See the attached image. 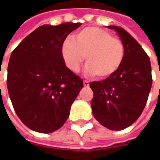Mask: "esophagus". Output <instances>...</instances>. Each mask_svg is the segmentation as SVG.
<instances>
[{"label": "esophagus", "instance_id": "obj_1", "mask_svg": "<svg viewBox=\"0 0 160 160\" xmlns=\"http://www.w3.org/2000/svg\"><path fill=\"white\" fill-rule=\"evenodd\" d=\"M89 82H88V81H86V80H85V81H83V86H85V87H88V86H89Z\"/></svg>", "mask_w": 160, "mask_h": 160}]
</instances>
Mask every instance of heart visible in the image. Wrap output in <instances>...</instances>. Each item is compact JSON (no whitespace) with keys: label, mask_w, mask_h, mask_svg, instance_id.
<instances>
[{"label":"heart","mask_w":160,"mask_h":160,"mask_svg":"<svg viewBox=\"0 0 160 160\" xmlns=\"http://www.w3.org/2000/svg\"><path fill=\"white\" fill-rule=\"evenodd\" d=\"M61 58L66 68L73 73L80 69L85 57V72L99 78L116 74L125 58V46L119 38L97 27L83 28L67 39L61 45Z\"/></svg>","instance_id":"obj_1"}]
</instances>
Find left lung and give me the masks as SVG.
Returning a JSON list of instances; mask_svg holds the SVG:
<instances>
[{
  "label": "left lung",
  "instance_id": "1",
  "mask_svg": "<svg viewBox=\"0 0 160 160\" xmlns=\"http://www.w3.org/2000/svg\"><path fill=\"white\" fill-rule=\"evenodd\" d=\"M114 29L125 46V58L116 74L90 83L93 92L92 110L97 121L108 129L119 131L133 124L141 116L152 84L150 58L125 29Z\"/></svg>",
  "mask_w": 160,
  "mask_h": 160
}]
</instances>
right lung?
<instances>
[{"mask_svg": "<svg viewBox=\"0 0 160 160\" xmlns=\"http://www.w3.org/2000/svg\"><path fill=\"white\" fill-rule=\"evenodd\" d=\"M81 23L43 25L28 35L12 52L7 87L18 117L31 130L52 132L65 124L83 80L68 70L60 49Z\"/></svg>", "mask_w": 160, "mask_h": 160, "instance_id": "add662e5", "label": "right lung"}]
</instances>
